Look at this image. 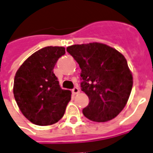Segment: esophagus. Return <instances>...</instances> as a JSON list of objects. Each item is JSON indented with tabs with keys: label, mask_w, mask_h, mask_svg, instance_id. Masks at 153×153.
<instances>
[{
	"label": "esophagus",
	"mask_w": 153,
	"mask_h": 153,
	"mask_svg": "<svg viewBox=\"0 0 153 153\" xmlns=\"http://www.w3.org/2000/svg\"><path fill=\"white\" fill-rule=\"evenodd\" d=\"M72 93H73V94H78V93H79V89L78 88H74L73 90H72Z\"/></svg>",
	"instance_id": "obj_1"
}]
</instances>
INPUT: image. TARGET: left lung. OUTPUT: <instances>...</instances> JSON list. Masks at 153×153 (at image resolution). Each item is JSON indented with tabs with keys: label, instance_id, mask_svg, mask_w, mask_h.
I'll use <instances>...</instances> for the list:
<instances>
[{
	"label": "left lung",
	"instance_id": "obj_1",
	"mask_svg": "<svg viewBox=\"0 0 153 153\" xmlns=\"http://www.w3.org/2000/svg\"><path fill=\"white\" fill-rule=\"evenodd\" d=\"M81 69L82 91L89 98L83 108L86 118L95 122L112 120L127 104L133 75L120 51L106 44H75L66 48Z\"/></svg>",
	"mask_w": 153,
	"mask_h": 153
}]
</instances>
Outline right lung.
I'll use <instances>...</instances> for the list:
<instances>
[{
  "label": "right lung",
  "instance_id": "add662e5",
  "mask_svg": "<svg viewBox=\"0 0 153 153\" xmlns=\"http://www.w3.org/2000/svg\"><path fill=\"white\" fill-rule=\"evenodd\" d=\"M63 47H46L32 54L15 74L13 93L22 114L37 125H51L63 117L71 92L60 87L53 73Z\"/></svg>",
  "mask_w": 153,
  "mask_h": 153
}]
</instances>
